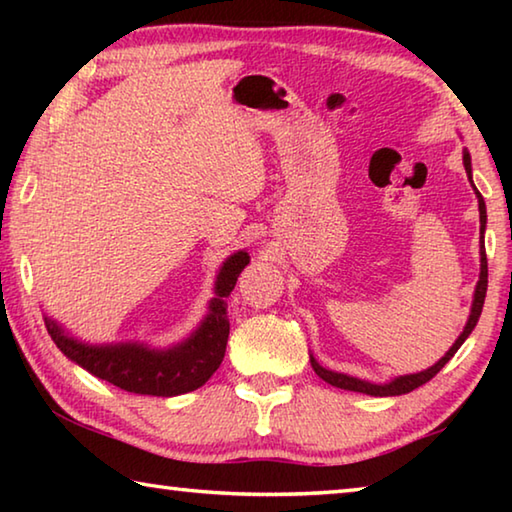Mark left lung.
<instances>
[{
  "mask_svg": "<svg viewBox=\"0 0 512 512\" xmlns=\"http://www.w3.org/2000/svg\"><path fill=\"white\" fill-rule=\"evenodd\" d=\"M463 164H465V171H467V178H470L472 183V158L470 153L463 151ZM474 187V183H472ZM476 198H479V219H481V275H479V282H476V289H474V300H472V311H470V318H467V323L463 327L461 336H458L456 343L452 348L447 350V354L438 363H433L431 368L422 370V372H415V375H404V377H397L393 381H388V384H370V381H363L357 377H350V375H343V372H334V370H327L320 366V363L309 357L311 361V368H314L316 375L320 379H325L327 384H332L336 388H343V391H354V393H366V395H375V397H388V395H404V393H411L415 388L427 384L431 377H436L440 370L445 368V363L454 357L456 350L461 348L465 343L467 336L472 334V329L479 323V316L483 311V300H485V291H488V259H485V248H483V232H485V203H483V196L479 194V189L474 187Z\"/></svg>",
  "mask_w": 512,
  "mask_h": 512,
  "instance_id": "8db88e82",
  "label": "left lung"
}]
</instances>
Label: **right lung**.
<instances>
[{
  "label": "right lung",
  "instance_id": "add662e5",
  "mask_svg": "<svg viewBox=\"0 0 512 512\" xmlns=\"http://www.w3.org/2000/svg\"><path fill=\"white\" fill-rule=\"evenodd\" d=\"M246 250L225 259L214 284L210 311L196 332L167 350H153L144 343L90 345L65 334L56 320L45 316L47 332L67 359L79 363L94 377L110 381L121 391L137 395L173 397L201 388L221 366L228 345L230 320L225 298L235 289L239 273L248 266Z\"/></svg>",
  "mask_w": 512,
  "mask_h": 512
}]
</instances>
